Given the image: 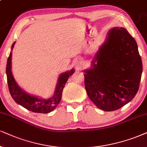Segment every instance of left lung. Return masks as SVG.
<instances>
[{
    "instance_id": "1",
    "label": "left lung",
    "mask_w": 147,
    "mask_h": 147,
    "mask_svg": "<svg viewBox=\"0 0 147 147\" xmlns=\"http://www.w3.org/2000/svg\"><path fill=\"white\" fill-rule=\"evenodd\" d=\"M90 100L105 111H113L131 101L138 92L142 64L134 38L123 28H113L100 47L92 68L84 70Z\"/></svg>"
}]
</instances>
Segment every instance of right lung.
I'll return each mask as SVG.
<instances>
[{
    "label": "right lung",
    "mask_w": 147,
    "mask_h": 147,
    "mask_svg": "<svg viewBox=\"0 0 147 147\" xmlns=\"http://www.w3.org/2000/svg\"><path fill=\"white\" fill-rule=\"evenodd\" d=\"M15 42L12 45L11 49L13 48ZM11 57L12 52H11L7 60L6 73L9 92L13 99L18 105L34 113H48L53 111L60 103L63 89L68 78L74 73V69L61 74L58 78L53 96L49 99H42L36 96L30 95L18 86L11 72Z\"/></svg>",
    "instance_id": "obj_1"
}]
</instances>
